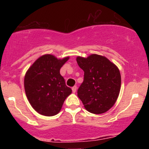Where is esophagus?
I'll return each instance as SVG.
<instances>
[{"label":"esophagus","mask_w":149,"mask_h":149,"mask_svg":"<svg viewBox=\"0 0 149 149\" xmlns=\"http://www.w3.org/2000/svg\"><path fill=\"white\" fill-rule=\"evenodd\" d=\"M72 92H73V93H75L76 91H77V86H74L72 88Z\"/></svg>","instance_id":"1"}]
</instances>
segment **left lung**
<instances>
[{
    "label": "left lung",
    "mask_w": 149,
    "mask_h": 149,
    "mask_svg": "<svg viewBox=\"0 0 149 149\" xmlns=\"http://www.w3.org/2000/svg\"><path fill=\"white\" fill-rule=\"evenodd\" d=\"M77 63L84 72V82L77 96L87 111L101 114L115 104L121 89L118 67L104 56L91 54L86 58L77 56Z\"/></svg>",
    "instance_id": "8db88e82"
}]
</instances>
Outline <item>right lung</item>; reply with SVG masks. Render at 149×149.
<instances>
[{"mask_svg": "<svg viewBox=\"0 0 149 149\" xmlns=\"http://www.w3.org/2000/svg\"><path fill=\"white\" fill-rule=\"evenodd\" d=\"M68 59L69 56L58 59L52 54L42 55L26 72L24 81L26 95L38 113L45 116L56 115L72 93L60 73Z\"/></svg>", "mask_w": 149, "mask_h": 149, "instance_id": "right-lung-1", "label": "right lung"}]
</instances>
